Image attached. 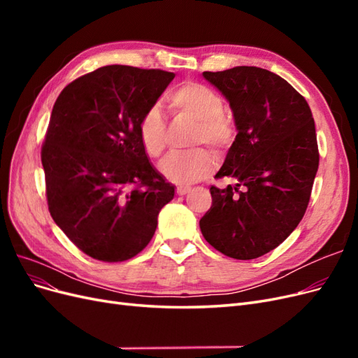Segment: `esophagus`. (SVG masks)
<instances>
[{
	"label": "esophagus",
	"instance_id": "obj_1",
	"mask_svg": "<svg viewBox=\"0 0 358 358\" xmlns=\"http://www.w3.org/2000/svg\"><path fill=\"white\" fill-rule=\"evenodd\" d=\"M191 191L189 187H178L176 188V194L178 196H185V194H188Z\"/></svg>",
	"mask_w": 358,
	"mask_h": 358
}]
</instances>
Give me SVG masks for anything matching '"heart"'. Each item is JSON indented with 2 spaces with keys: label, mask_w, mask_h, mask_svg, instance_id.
Segmentation results:
<instances>
[{
  "label": "heart",
  "mask_w": 358,
  "mask_h": 358,
  "mask_svg": "<svg viewBox=\"0 0 358 358\" xmlns=\"http://www.w3.org/2000/svg\"><path fill=\"white\" fill-rule=\"evenodd\" d=\"M167 106L178 116L197 122L194 143H208L221 149L233 140L234 127L231 119L224 115L222 99L209 86L196 82L183 83L167 95ZM138 138L149 157L157 158L164 150L166 121L157 107L146 110L140 117ZM213 169L215 158L206 149L170 154L161 162L162 175L178 185L197 182L210 175Z\"/></svg>",
  "instance_id": "heart-1"
}]
</instances>
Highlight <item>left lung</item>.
Masks as SVG:
<instances>
[{
    "label": "left lung",
    "instance_id": "left-lung-1",
    "mask_svg": "<svg viewBox=\"0 0 358 358\" xmlns=\"http://www.w3.org/2000/svg\"><path fill=\"white\" fill-rule=\"evenodd\" d=\"M229 101L237 136L210 187L212 206L200 230L215 249L236 259L272 251L296 230L318 171L315 122L306 100L280 78L258 67L204 71Z\"/></svg>",
    "mask_w": 358,
    "mask_h": 358
}]
</instances>
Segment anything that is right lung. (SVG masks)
I'll return each mask as SVG.
<instances>
[{
	"label": "right lung",
	"mask_w": 358,
	"mask_h": 358,
	"mask_svg": "<svg viewBox=\"0 0 358 358\" xmlns=\"http://www.w3.org/2000/svg\"><path fill=\"white\" fill-rule=\"evenodd\" d=\"M175 74L106 66L62 90L41 164L53 221L80 251L106 263L133 258L152 239L175 187L140 143V117Z\"/></svg>",
	"instance_id": "right-lung-1"
}]
</instances>
